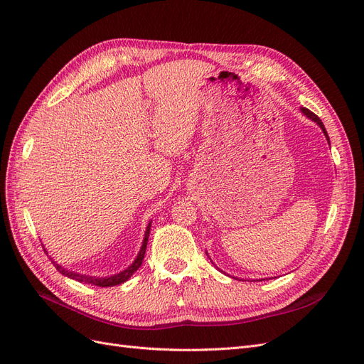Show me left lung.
Here are the masks:
<instances>
[{
    "mask_svg": "<svg viewBox=\"0 0 364 364\" xmlns=\"http://www.w3.org/2000/svg\"><path fill=\"white\" fill-rule=\"evenodd\" d=\"M301 112L306 117V118H310L311 121H314V123L318 126V127H321L322 129V132H323V135H325V138L328 139V144H329V136H328V134H326V129H325V126H323V123H322V121H321V118H318L316 114H313L311 111H308V109H305V107H302L301 109ZM206 255H208V252H206ZM209 258V257H208ZM209 259H211V258H209ZM213 261V259H211ZM214 264V262H213Z\"/></svg>",
    "mask_w": 364,
    "mask_h": 364,
    "instance_id": "obj_1",
    "label": "left lung"
}]
</instances>
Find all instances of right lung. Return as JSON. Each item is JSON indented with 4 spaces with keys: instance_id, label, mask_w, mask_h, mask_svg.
<instances>
[{
    "instance_id": "obj_1",
    "label": "right lung",
    "mask_w": 364,
    "mask_h": 364,
    "mask_svg": "<svg viewBox=\"0 0 364 364\" xmlns=\"http://www.w3.org/2000/svg\"><path fill=\"white\" fill-rule=\"evenodd\" d=\"M150 229H151V222H149L147 228H146V232H144V240H142V245H141V249L138 252L136 258L134 259V262L130 264L129 267H126L124 270H121L119 273H115V274H111V277H91V274H83V273H79V272H73V270H68L62 267L60 264H58V261H54L51 257V262L53 266L58 269V272H60L63 277H67L70 279H74L77 282H83V284H91V285H98V287H114V285H119L126 282L132 274H134L142 264V259H144V255H146V249H147V243H149V235H150ZM43 246V245H42ZM47 252V249H43Z\"/></svg>"
}]
</instances>
